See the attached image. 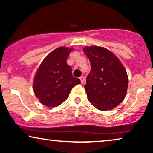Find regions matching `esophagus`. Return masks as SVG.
<instances>
[{
    "instance_id": "1",
    "label": "esophagus",
    "mask_w": 153,
    "mask_h": 153,
    "mask_svg": "<svg viewBox=\"0 0 153 153\" xmlns=\"http://www.w3.org/2000/svg\"><path fill=\"white\" fill-rule=\"evenodd\" d=\"M80 82H81L82 84L84 83V82H85V78H84L83 76H80Z\"/></svg>"
}]
</instances>
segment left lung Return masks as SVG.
Wrapping results in <instances>:
<instances>
[{
	"mask_svg": "<svg viewBox=\"0 0 153 153\" xmlns=\"http://www.w3.org/2000/svg\"><path fill=\"white\" fill-rule=\"evenodd\" d=\"M91 62L85 90L88 100L97 109L111 110L122 102L127 94L128 75L118 57L108 49L85 47Z\"/></svg>",
	"mask_w": 153,
	"mask_h": 153,
	"instance_id": "obj_1",
	"label": "left lung"
}]
</instances>
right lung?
Listing matches in <instances>:
<instances>
[{"mask_svg":"<svg viewBox=\"0 0 153 153\" xmlns=\"http://www.w3.org/2000/svg\"><path fill=\"white\" fill-rule=\"evenodd\" d=\"M73 47H60L47 54L35 74L33 90L39 102L47 107L58 106L69 96L71 89L80 83L72 75L67 59Z\"/></svg>","mask_w":153,"mask_h":153,"instance_id":"right-lung-1","label":"right lung"}]
</instances>
